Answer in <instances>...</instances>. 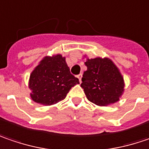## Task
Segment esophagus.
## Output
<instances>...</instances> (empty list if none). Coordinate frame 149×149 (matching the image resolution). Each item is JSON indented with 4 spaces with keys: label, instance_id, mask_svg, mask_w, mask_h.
Segmentation results:
<instances>
[{
    "label": "esophagus",
    "instance_id": "obj_1",
    "mask_svg": "<svg viewBox=\"0 0 149 149\" xmlns=\"http://www.w3.org/2000/svg\"><path fill=\"white\" fill-rule=\"evenodd\" d=\"M77 78L79 79V82L81 83V78H82V74H78V75H77Z\"/></svg>",
    "mask_w": 149,
    "mask_h": 149
}]
</instances>
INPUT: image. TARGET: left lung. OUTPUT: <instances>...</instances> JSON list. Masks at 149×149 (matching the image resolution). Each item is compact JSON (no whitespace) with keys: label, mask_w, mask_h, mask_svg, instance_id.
<instances>
[{"label":"left lung","mask_w":149,"mask_h":149,"mask_svg":"<svg viewBox=\"0 0 149 149\" xmlns=\"http://www.w3.org/2000/svg\"><path fill=\"white\" fill-rule=\"evenodd\" d=\"M80 86L87 99L97 106H107L119 100L124 88L122 74L109 58L87 59Z\"/></svg>","instance_id":"left-lung-1"}]
</instances>
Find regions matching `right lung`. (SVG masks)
<instances>
[{"label": "right lung", "instance_id": "obj_1", "mask_svg": "<svg viewBox=\"0 0 149 149\" xmlns=\"http://www.w3.org/2000/svg\"><path fill=\"white\" fill-rule=\"evenodd\" d=\"M79 84L70 71L62 55L45 57L35 68L29 79L33 100L42 105H54L63 100L71 88Z\"/></svg>", "mask_w": 149, "mask_h": 149}]
</instances>
